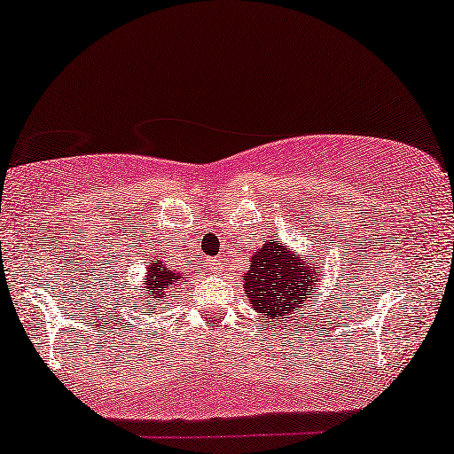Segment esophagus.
Returning <instances> with one entry per match:
<instances>
[{
	"instance_id": "esophagus-1",
	"label": "esophagus",
	"mask_w": 454,
	"mask_h": 454,
	"mask_svg": "<svg viewBox=\"0 0 454 454\" xmlns=\"http://www.w3.org/2000/svg\"><path fill=\"white\" fill-rule=\"evenodd\" d=\"M208 266H211V271L213 274H221V263H219V260H208Z\"/></svg>"
}]
</instances>
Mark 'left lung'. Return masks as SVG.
<instances>
[{"label": "left lung", "instance_id": "8db88e82", "mask_svg": "<svg viewBox=\"0 0 454 454\" xmlns=\"http://www.w3.org/2000/svg\"><path fill=\"white\" fill-rule=\"evenodd\" d=\"M290 255L284 246L276 241H266L254 255L247 274L241 278L247 292V302L260 310L266 318L296 315L304 298H309L310 288L317 282L312 274ZM300 315V312H298ZM271 323V320H270Z\"/></svg>", "mask_w": 454, "mask_h": 454}]
</instances>
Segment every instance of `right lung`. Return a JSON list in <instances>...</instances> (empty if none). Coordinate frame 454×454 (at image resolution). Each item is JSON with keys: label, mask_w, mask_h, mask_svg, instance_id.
Returning a JSON list of instances; mask_svg holds the SVG:
<instances>
[{"label": "right lung", "mask_w": 454, "mask_h": 454, "mask_svg": "<svg viewBox=\"0 0 454 454\" xmlns=\"http://www.w3.org/2000/svg\"><path fill=\"white\" fill-rule=\"evenodd\" d=\"M148 271L150 274L145 278V280H148V286H145V288H148L152 298H162L166 288H170V286H174V282L178 280V274H174V270L166 268L160 260L154 263V266H150Z\"/></svg>", "instance_id": "obj_1"}]
</instances>
